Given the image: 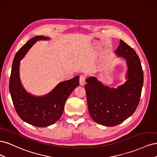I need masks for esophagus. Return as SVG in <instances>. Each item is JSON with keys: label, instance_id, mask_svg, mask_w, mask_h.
<instances>
[{"label": "esophagus", "instance_id": "1", "mask_svg": "<svg viewBox=\"0 0 157 157\" xmlns=\"http://www.w3.org/2000/svg\"><path fill=\"white\" fill-rule=\"evenodd\" d=\"M85 79H86V77H85V75H80V85H84L85 84Z\"/></svg>", "mask_w": 157, "mask_h": 157}]
</instances>
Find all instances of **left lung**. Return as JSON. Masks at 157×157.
Segmentation results:
<instances>
[{
  "instance_id": "obj_1",
  "label": "left lung",
  "mask_w": 157,
  "mask_h": 157,
  "mask_svg": "<svg viewBox=\"0 0 157 157\" xmlns=\"http://www.w3.org/2000/svg\"><path fill=\"white\" fill-rule=\"evenodd\" d=\"M115 54L126 61V81L117 88L104 85L96 77L86 79L85 90L90 117L98 124L115 126L135 112L144 84V72L135 50L121 40Z\"/></svg>"
}]
</instances>
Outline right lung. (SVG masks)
<instances>
[{
  "instance_id": "right-lung-1",
  "label": "right lung",
  "mask_w": 157,
  "mask_h": 157,
  "mask_svg": "<svg viewBox=\"0 0 157 157\" xmlns=\"http://www.w3.org/2000/svg\"><path fill=\"white\" fill-rule=\"evenodd\" d=\"M50 39L47 36H36L18 50L13 61L9 83L11 98L18 116L28 124L37 127L50 126L59 119L66 100L79 84V76H77L59 82L48 94L40 96L32 95L23 88L19 72L20 61L37 41Z\"/></svg>"
}]
</instances>
